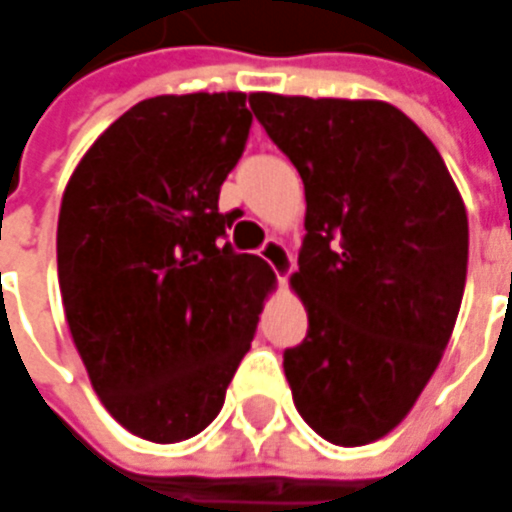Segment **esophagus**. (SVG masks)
<instances>
[{"label": "esophagus", "instance_id": "34e87169", "mask_svg": "<svg viewBox=\"0 0 512 512\" xmlns=\"http://www.w3.org/2000/svg\"><path fill=\"white\" fill-rule=\"evenodd\" d=\"M260 257L272 266L274 274H277L280 280H286L291 274V269H294V257H291V252L286 249V243H280L277 238H269L260 246Z\"/></svg>", "mask_w": 512, "mask_h": 512}]
</instances>
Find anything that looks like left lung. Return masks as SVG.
Wrapping results in <instances>:
<instances>
[{"label": "left lung", "instance_id": "8db88e82", "mask_svg": "<svg viewBox=\"0 0 512 512\" xmlns=\"http://www.w3.org/2000/svg\"><path fill=\"white\" fill-rule=\"evenodd\" d=\"M306 186L291 289L306 340L283 354L291 397L331 445L391 433L445 354L467 277V212L431 138L388 101L252 93Z\"/></svg>", "mask_w": 512, "mask_h": 512}]
</instances>
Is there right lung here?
I'll return each instance as SVG.
<instances>
[{
  "mask_svg": "<svg viewBox=\"0 0 512 512\" xmlns=\"http://www.w3.org/2000/svg\"><path fill=\"white\" fill-rule=\"evenodd\" d=\"M252 127L246 93L138 101L84 152L56 232L64 314L118 425L158 445L221 414L274 272L218 212Z\"/></svg>",
  "mask_w": 512,
  "mask_h": 512,
  "instance_id": "right-lung-1",
  "label": "right lung"
}]
</instances>
